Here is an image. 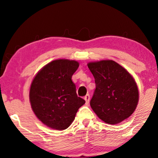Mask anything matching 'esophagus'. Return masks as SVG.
<instances>
[{"label":"esophagus","instance_id":"34e87169","mask_svg":"<svg viewBox=\"0 0 158 158\" xmlns=\"http://www.w3.org/2000/svg\"><path fill=\"white\" fill-rule=\"evenodd\" d=\"M84 99L85 100V104L87 105V104H89V94H87V95L85 96Z\"/></svg>","mask_w":158,"mask_h":158}]
</instances>
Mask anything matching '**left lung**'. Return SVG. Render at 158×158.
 Segmentation results:
<instances>
[{
	"label": "left lung",
	"mask_w": 158,
	"mask_h": 158,
	"mask_svg": "<svg viewBox=\"0 0 158 158\" xmlns=\"http://www.w3.org/2000/svg\"><path fill=\"white\" fill-rule=\"evenodd\" d=\"M96 89L90 101L94 112L104 122L114 125L134 112L139 99L133 76L114 60L89 62Z\"/></svg>",
	"instance_id": "left-lung-1"
}]
</instances>
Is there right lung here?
Wrapping results in <instances>:
<instances>
[{
	"instance_id": "1",
	"label": "right lung",
	"mask_w": 158,
	"mask_h": 158,
	"mask_svg": "<svg viewBox=\"0 0 158 158\" xmlns=\"http://www.w3.org/2000/svg\"><path fill=\"white\" fill-rule=\"evenodd\" d=\"M79 67L74 60L57 59L44 65L30 85V102L36 116L55 130H65L85 101L77 97L71 77Z\"/></svg>"
}]
</instances>
